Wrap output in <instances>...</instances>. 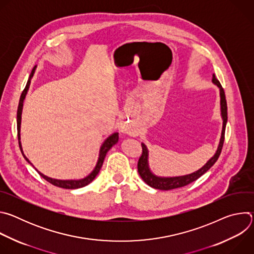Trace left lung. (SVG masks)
I'll use <instances>...</instances> for the list:
<instances>
[{
    "label": "left lung",
    "mask_w": 254,
    "mask_h": 254,
    "mask_svg": "<svg viewBox=\"0 0 254 254\" xmlns=\"http://www.w3.org/2000/svg\"><path fill=\"white\" fill-rule=\"evenodd\" d=\"M212 82L219 88L220 91V111H221V118L223 121L222 124V131H221V136L219 140L218 148L216 150V153L214 156L199 170L188 174L184 176H178V177H160L155 175L149 166V150L147 146L144 143L141 142V149L142 153L141 156L138 160L137 163V171L141 179L144 181V183H147L150 187L159 189V190H172L176 188H181L184 187L194 181H196L198 178H200L202 175H204L215 163L218 160L221 150L223 147V142H224V135H225V127L227 123V103H226V98H225V93L224 89L222 88L220 82L217 80L215 77V74L212 76Z\"/></svg>",
    "instance_id": "1"
}]
</instances>
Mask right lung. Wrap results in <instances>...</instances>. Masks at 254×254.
<instances>
[{
  "label": "right lung",
  "instance_id": "obj_1",
  "mask_svg": "<svg viewBox=\"0 0 254 254\" xmlns=\"http://www.w3.org/2000/svg\"><path fill=\"white\" fill-rule=\"evenodd\" d=\"M36 67L37 66H34V68L32 69V72L31 74L29 76V79L27 81V84H26V87L25 89L23 90L22 94H21V97H20V101H19V106H18V112H17V129H18V138H19V146H20V149H21V152H22V155L23 157L25 158V160L32 165V163L29 161V159L24 155V152H23V149H22V143H21V120H22V111H23V103H24V100H25V97H26V94L29 90V87H30V83H31V79L35 73V70H36ZM119 141V132H114L112 133L110 136H108L104 141L103 143L101 144L100 147V150H99V156H98V160H97V163L94 167V169L92 170V172L82 178V179H79V180H59V179H53V178H50L48 176H45L44 174H42L41 172H39L37 169H36L33 165V167L36 169V171H37L40 176L42 178H44L46 181H48L49 183H51L52 185L56 186V187H60V188H64V189H78V188H82L86 185H88L89 183H91L92 181L94 180V178L97 176V174L99 173L100 171V168L103 164V161H104V158L107 154V152L110 151L115 144Z\"/></svg>",
  "mask_w": 254,
  "mask_h": 254
}]
</instances>
